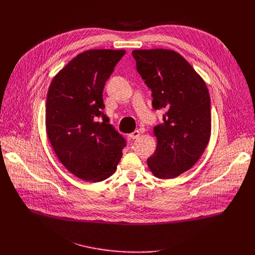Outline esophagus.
<instances>
[{
  "label": "esophagus",
  "instance_id": "obj_1",
  "mask_svg": "<svg viewBox=\"0 0 255 255\" xmlns=\"http://www.w3.org/2000/svg\"><path fill=\"white\" fill-rule=\"evenodd\" d=\"M140 134H141V132H140L139 130H135L134 132H132L131 134H129V137H130L131 139H136V138H138V137L140 136Z\"/></svg>",
  "mask_w": 255,
  "mask_h": 255
}]
</instances>
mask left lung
<instances>
[{"mask_svg":"<svg viewBox=\"0 0 255 255\" xmlns=\"http://www.w3.org/2000/svg\"><path fill=\"white\" fill-rule=\"evenodd\" d=\"M136 68L152 92L154 110L165 109L154 127L156 150L147 159L154 176L174 178L204 153L211 137V100L202 77L179 53L169 49L132 51Z\"/></svg>","mask_w":255,"mask_h":255,"instance_id":"obj_1","label":"left lung"}]
</instances>
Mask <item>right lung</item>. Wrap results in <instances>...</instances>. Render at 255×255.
<instances>
[{
  "mask_svg": "<svg viewBox=\"0 0 255 255\" xmlns=\"http://www.w3.org/2000/svg\"><path fill=\"white\" fill-rule=\"evenodd\" d=\"M125 52L84 51L57 72L48 89L45 125L51 146L72 174L92 183L115 172L126 145L102 112L105 84Z\"/></svg>",
  "mask_w": 255,
  "mask_h": 255,
  "instance_id": "obj_1",
  "label": "right lung"
}]
</instances>
